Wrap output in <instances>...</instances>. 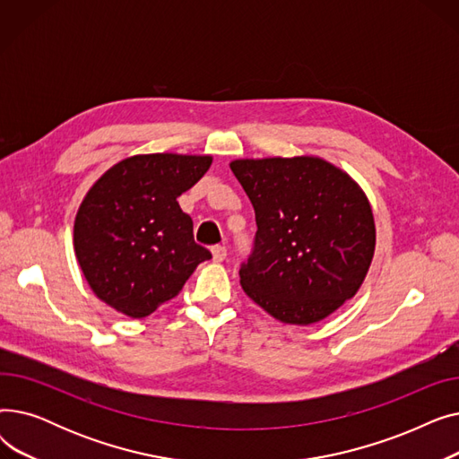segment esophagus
Returning <instances> with one entry per match:
<instances>
[{
  "mask_svg": "<svg viewBox=\"0 0 459 459\" xmlns=\"http://www.w3.org/2000/svg\"><path fill=\"white\" fill-rule=\"evenodd\" d=\"M213 262H223L227 258V247L225 246H213L212 247Z\"/></svg>",
  "mask_w": 459,
  "mask_h": 459,
  "instance_id": "obj_1",
  "label": "esophagus"
}]
</instances>
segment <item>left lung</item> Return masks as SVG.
I'll return each instance as SVG.
<instances>
[{"mask_svg":"<svg viewBox=\"0 0 459 459\" xmlns=\"http://www.w3.org/2000/svg\"><path fill=\"white\" fill-rule=\"evenodd\" d=\"M256 217L244 292L282 324H316L351 299L376 249L368 197L318 156L230 161Z\"/></svg>","mask_w":459,"mask_h":459,"instance_id":"left-lung-1","label":"left lung"}]
</instances>
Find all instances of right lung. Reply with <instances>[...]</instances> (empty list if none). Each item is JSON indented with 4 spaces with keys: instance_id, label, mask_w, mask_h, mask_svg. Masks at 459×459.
<instances>
[{
    "instance_id": "add662e5",
    "label": "right lung",
    "mask_w": 459,
    "mask_h": 459,
    "mask_svg": "<svg viewBox=\"0 0 459 459\" xmlns=\"http://www.w3.org/2000/svg\"><path fill=\"white\" fill-rule=\"evenodd\" d=\"M210 165L212 156L137 154L91 186L76 213L74 251L96 298L144 318L212 258L195 244L191 217L177 201Z\"/></svg>"
}]
</instances>
